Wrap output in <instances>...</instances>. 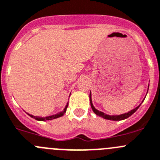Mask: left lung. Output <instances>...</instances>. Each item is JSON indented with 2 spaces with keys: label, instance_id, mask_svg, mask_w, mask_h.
Here are the masks:
<instances>
[{
  "label": "left lung",
  "instance_id": "obj_1",
  "mask_svg": "<svg viewBox=\"0 0 160 160\" xmlns=\"http://www.w3.org/2000/svg\"><path fill=\"white\" fill-rule=\"evenodd\" d=\"M148 88H149V86H148ZM89 99H90L91 107H92V111L94 112L95 114L97 115V116H100V117L103 118V119H108V120H114V121H118V120H123V119H127V118H128L129 116H132L133 113H135V112H136V110H137V109L139 108V106H140V104H139L138 107L136 108L132 109V110H131L130 112H127V113H124V114L118 115V116H109V115L103 113V112H100V111L97 110V109H96V108L93 106L92 101V92H90V94H89Z\"/></svg>",
  "mask_w": 160,
  "mask_h": 160
}]
</instances>
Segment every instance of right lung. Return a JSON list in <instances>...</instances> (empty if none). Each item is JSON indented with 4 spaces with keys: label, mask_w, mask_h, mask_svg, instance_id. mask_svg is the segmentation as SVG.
Masks as SVG:
<instances>
[{
    "label": "right lung",
    "mask_w": 160,
    "mask_h": 160,
    "mask_svg": "<svg viewBox=\"0 0 160 160\" xmlns=\"http://www.w3.org/2000/svg\"><path fill=\"white\" fill-rule=\"evenodd\" d=\"M68 103H67V105H66L65 108H64V109L62 111V112H58V113H57V114H55V115H52V116H45V117H41V116H32V115L28 114V113H27V114H28L29 116H31L32 118H33V119L38 120V121H46V120H52V119H57V118H59V117H60V116H64V114L66 112V109H67V108H68Z\"/></svg>",
    "instance_id": "obj_1"
}]
</instances>
